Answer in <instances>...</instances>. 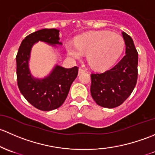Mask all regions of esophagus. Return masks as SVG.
I'll return each mask as SVG.
<instances>
[{
  "label": "esophagus",
  "mask_w": 155,
  "mask_h": 155,
  "mask_svg": "<svg viewBox=\"0 0 155 155\" xmlns=\"http://www.w3.org/2000/svg\"><path fill=\"white\" fill-rule=\"evenodd\" d=\"M78 72H79V74H82V73H84V72H86V70L84 69V68H79V71H78Z\"/></svg>",
  "instance_id": "1"
}]
</instances>
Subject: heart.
I'll use <instances>...</instances> for the list:
<instances>
[{"label":"heart","mask_w":155,"mask_h":155,"mask_svg":"<svg viewBox=\"0 0 155 155\" xmlns=\"http://www.w3.org/2000/svg\"><path fill=\"white\" fill-rule=\"evenodd\" d=\"M125 40L118 34L108 30L91 32L78 36L75 44L68 45V53L71 57L80 58L87 53V60L96 69L111 66L122 54Z\"/></svg>","instance_id":"b5f03b06"}]
</instances>
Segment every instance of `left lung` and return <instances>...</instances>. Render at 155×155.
<instances>
[{
    "label": "left lung",
    "mask_w": 155,
    "mask_h": 155,
    "mask_svg": "<svg viewBox=\"0 0 155 155\" xmlns=\"http://www.w3.org/2000/svg\"><path fill=\"white\" fill-rule=\"evenodd\" d=\"M122 36L126 46L123 58L104 72L91 74V95L103 107L114 108L122 104L137 84L138 53L132 38L125 32Z\"/></svg>",
    "instance_id": "obj_1"
}]
</instances>
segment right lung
I'll use <instances>...</instances> for the list:
<instances>
[{"label": "right lung", "instance_id": "obj_1", "mask_svg": "<svg viewBox=\"0 0 155 155\" xmlns=\"http://www.w3.org/2000/svg\"><path fill=\"white\" fill-rule=\"evenodd\" d=\"M59 30L42 29L27 36L20 45L16 55L17 84L21 93L33 107L43 111L60 107L66 100L71 84L77 78L78 67L66 68L57 66L48 77L42 80L31 75L28 68L30 52L38 41L51 45L59 42Z\"/></svg>", "mask_w": 155, "mask_h": 155}]
</instances>
